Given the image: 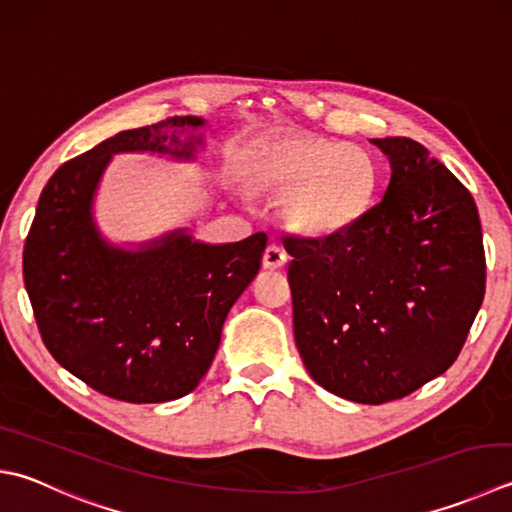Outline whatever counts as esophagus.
<instances>
[{
    "label": "esophagus",
    "mask_w": 512,
    "mask_h": 512,
    "mask_svg": "<svg viewBox=\"0 0 512 512\" xmlns=\"http://www.w3.org/2000/svg\"><path fill=\"white\" fill-rule=\"evenodd\" d=\"M286 259H288V255H286V250H284L282 246L270 244V246L264 250L262 264H264V268H268V270H277V268H282V266L286 264Z\"/></svg>",
    "instance_id": "34e87169"
}]
</instances>
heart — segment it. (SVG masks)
I'll use <instances>...</instances> for the list:
<instances>
[{"mask_svg":"<svg viewBox=\"0 0 512 512\" xmlns=\"http://www.w3.org/2000/svg\"><path fill=\"white\" fill-rule=\"evenodd\" d=\"M250 175L284 199L286 224L308 237L339 235L373 208L379 168L366 148L319 137H284L257 150Z\"/></svg>","mask_w":512,"mask_h":512,"instance_id":"1","label":"heart"}]
</instances>
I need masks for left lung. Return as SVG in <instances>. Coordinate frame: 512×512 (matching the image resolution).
Wrapping results in <instances>:
<instances>
[{"label":"left lung","mask_w":512,"mask_h":512,"mask_svg":"<svg viewBox=\"0 0 512 512\" xmlns=\"http://www.w3.org/2000/svg\"><path fill=\"white\" fill-rule=\"evenodd\" d=\"M390 164L384 199L324 239L288 237L295 344L328 393L402 399L453 366L484 302L477 206L408 137L370 139Z\"/></svg>","instance_id":"1"}]
</instances>
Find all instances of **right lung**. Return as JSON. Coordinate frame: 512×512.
Here are the masks:
<instances>
[{
	"mask_svg": "<svg viewBox=\"0 0 512 512\" xmlns=\"http://www.w3.org/2000/svg\"><path fill=\"white\" fill-rule=\"evenodd\" d=\"M208 122L170 117L122 130L55 170L24 246V284L39 333L59 364L90 388L130 404L195 390L208 373L228 310L253 282L266 233L206 244L188 228L113 242L95 204L119 153L195 162Z\"/></svg>",
	"mask_w": 512,
	"mask_h": 512,
	"instance_id": "obj_1",
	"label": "right lung"
}]
</instances>
